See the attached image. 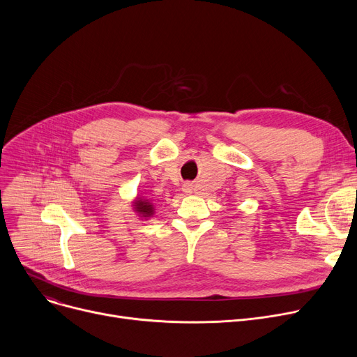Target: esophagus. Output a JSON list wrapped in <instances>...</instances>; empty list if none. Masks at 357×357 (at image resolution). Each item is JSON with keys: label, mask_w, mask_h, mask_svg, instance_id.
<instances>
[{"label": "esophagus", "mask_w": 357, "mask_h": 357, "mask_svg": "<svg viewBox=\"0 0 357 357\" xmlns=\"http://www.w3.org/2000/svg\"><path fill=\"white\" fill-rule=\"evenodd\" d=\"M182 191L186 192V194H191V192L194 191V185H192L191 182H185V183L182 185Z\"/></svg>", "instance_id": "obj_1"}]
</instances>
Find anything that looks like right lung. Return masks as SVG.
I'll use <instances>...</instances> for the list:
<instances>
[{
	"instance_id": "right-lung-1",
	"label": "right lung",
	"mask_w": 357,
	"mask_h": 357,
	"mask_svg": "<svg viewBox=\"0 0 357 357\" xmlns=\"http://www.w3.org/2000/svg\"><path fill=\"white\" fill-rule=\"evenodd\" d=\"M135 211L140 215V217H144V218H147V217H152L153 215V204L150 202L149 199H144V198H137L136 201H135Z\"/></svg>"
}]
</instances>
